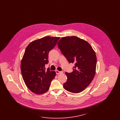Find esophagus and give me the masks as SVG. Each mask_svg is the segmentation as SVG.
Returning <instances> with one entry per match:
<instances>
[{
  "mask_svg": "<svg viewBox=\"0 0 120 120\" xmlns=\"http://www.w3.org/2000/svg\"><path fill=\"white\" fill-rule=\"evenodd\" d=\"M55 71H56V74L57 75L61 74H62L63 73V71H59L58 70H56Z\"/></svg>",
  "mask_w": 120,
  "mask_h": 120,
  "instance_id": "34e87169",
  "label": "esophagus"
}]
</instances>
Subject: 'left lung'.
Returning a JSON list of instances; mask_svg holds the SVG:
<instances>
[{"instance_id": "left-lung-1", "label": "left lung", "mask_w": 120, "mask_h": 120, "mask_svg": "<svg viewBox=\"0 0 120 120\" xmlns=\"http://www.w3.org/2000/svg\"><path fill=\"white\" fill-rule=\"evenodd\" d=\"M57 45L69 63H75L72 72H65L68 80L63 84L64 88L75 94L82 91L90 84L95 74V52L87 41L76 36L63 37Z\"/></svg>"}]
</instances>
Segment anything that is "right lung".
Here are the masks:
<instances>
[{"mask_svg":"<svg viewBox=\"0 0 120 120\" xmlns=\"http://www.w3.org/2000/svg\"><path fill=\"white\" fill-rule=\"evenodd\" d=\"M60 37L46 36L31 42L26 47L21 65L23 80L31 91L40 94L47 91L55 71L45 70L50 51L54 48Z\"/></svg>","mask_w":120,"mask_h":120,"instance_id":"1","label":"right lung"}]
</instances>
